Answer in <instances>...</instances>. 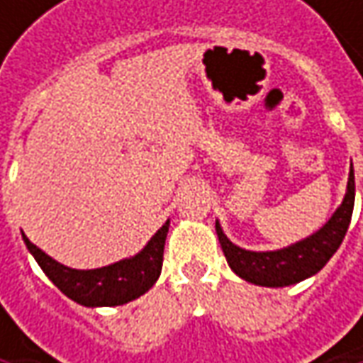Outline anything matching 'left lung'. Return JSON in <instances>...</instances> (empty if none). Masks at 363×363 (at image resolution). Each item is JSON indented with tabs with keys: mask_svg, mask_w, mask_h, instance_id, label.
Returning a JSON list of instances; mask_svg holds the SVG:
<instances>
[{
	"mask_svg": "<svg viewBox=\"0 0 363 363\" xmlns=\"http://www.w3.org/2000/svg\"><path fill=\"white\" fill-rule=\"evenodd\" d=\"M354 200H356V179L352 165L347 177V191L343 196L342 206L333 212V216L329 218L323 228L307 236L305 240H299L281 250L255 252L232 244L222 232L220 222H216L218 240L230 269L244 281L260 286L295 285L321 271L328 264L329 258L337 252L352 222Z\"/></svg>",
	"mask_w": 363,
	"mask_h": 363,
	"instance_id": "obj_1",
	"label": "left lung"
}]
</instances>
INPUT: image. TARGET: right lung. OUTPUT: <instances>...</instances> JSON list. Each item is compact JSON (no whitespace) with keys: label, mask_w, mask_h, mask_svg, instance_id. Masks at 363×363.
Masks as SVG:
<instances>
[{"label":"right lung","mask_w":363,"mask_h":363,"mask_svg":"<svg viewBox=\"0 0 363 363\" xmlns=\"http://www.w3.org/2000/svg\"><path fill=\"white\" fill-rule=\"evenodd\" d=\"M169 230V220L151 236L141 252L131 258H123L108 267L78 271L64 267L58 260L48 257L35 244L21 234L28 250L32 252L40 269L50 281L62 291L68 299L77 301L84 307H115L141 297L160 279L163 264V246Z\"/></svg>","instance_id":"obj_1"}]
</instances>
